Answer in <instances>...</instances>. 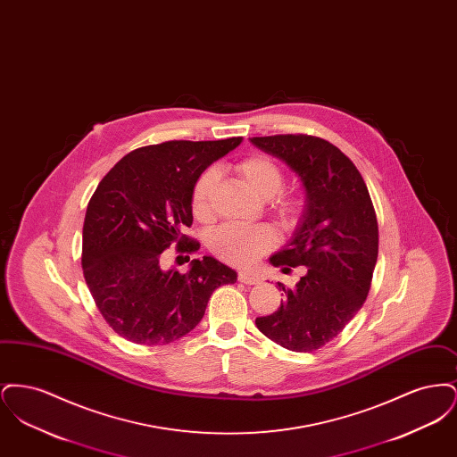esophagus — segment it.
Here are the masks:
<instances>
[{
    "mask_svg": "<svg viewBox=\"0 0 457 457\" xmlns=\"http://www.w3.org/2000/svg\"><path fill=\"white\" fill-rule=\"evenodd\" d=\"M238 281L243 284H259L261 283V278L253 272H248V270H239Z\"/></svg>",
    "mask_w": 457,
    "mask_h": 457,
    "instance_id": "1",
    "label": "esophagus"
}]
</instances>
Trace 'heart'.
<instances>
[{"instance_id":"heart-1","label":"heart","mask_w":457,"mask_h":457,"mask_svg":"<svg viewBox=\"0 0 457 457\" xmlns=\"http://www.w3.org/2000/svg\"><path fill=\"white\" fill-rule=\"evenodd\" d=\"M237 171L253 192L265 198L272 196L270 212L283 226L291 228L302 218L303 200L295 194H283V171L270 157L262 154L248 155L237 164ZM216 181L218 171L214 168H205L196 176L190 192V209L196 220L204 222L212 216L211 195ZM207 245L214 257L243 267L274 250L278 245V235L274 228L267 224H222L209 235Z\"/></svg>"}]
</instances>
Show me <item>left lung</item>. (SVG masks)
Masks as SVG:
<instances>
[{"instance_id":"1","label":"left lung","mask_w":457,"mask_h":457,"mask_svg":"<svg viewBox=\"0 0 457 457\" xmlns=\"http://www.w3.org/2000/svg\"><path fill=\"white\" fill-rule=\"evenodd\" d=\"M302 178L303 219L274 267L304 265L296 287L283 289L281 306L257 317L263 336L279 346L310 353L337 337L369 296L378 257V224L369 188L348 155L320 137L286 133L250 138Z\"/></svg>"}]
</instances>
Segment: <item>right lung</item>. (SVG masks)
<instances>
[{
	"label": "right lung",
	"mask_w": 457,
	"mask_h": 457,
	"mask_svg": "<svg viewBox=\"0 0 457 457\" xmlns=\"http://www.w3.org/2000/svg\"><path fill=\"white\" fill-rule=\"evenodd\" d=\"M226 140H170L127 154L90 196L82 233V269L88 291L109 327L144 346H164L202 320L222 284L237 283L228 265L204 257L181 274L162 267V252L195 253L190 192L196 176L239 145ZM179 259V257H176Z\"/></svg>",
	"instance_id": "add662e5"
}]
</instances>
